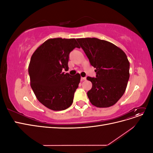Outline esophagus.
<instances>
[{
	"label": "esophagus",
	"instance_id": "34e87169",
	"mask_svg": "<svg viewBox=\"0 0 153 153\" xmlns=\"http://www.w3.org/2000/svg\"><path fill=\"white\" fill-rule=\"evenodd\" d=\"M86 80V77H82L81 78V80L82 81H84V80Z\"/></svg>",
	"mask_w": 153,
	"mask_h": 153
}]
</instances>
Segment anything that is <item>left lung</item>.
<instances>
[{
	"label": "left lung",
	"mask_w": 153,
	"mask_h": 153,
	"mask_svg": "<svg viewBox=\"0 0 153 153\" xmlns=\"http://www.w3.org/2000/svg\"><path fill=\"white\" fill-rule=\"evenodd\" d=\"M84 50L96 77L87 76L92 88L87 96L98 108L113 106L126 91L129 78V62L126 53L113 43L95 38L76 39Z\"/></svg>",
	"instance_id": "8db88e82"
}]
</instances>
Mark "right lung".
<instances>
[{
  "label": "right lung",
  "instance_id": "1",
  "mask_svg": "<svg viewBox=\"0 0 153 153\" xmlns=\"http://www.w3.org/2000/svg\"><path fill=\"white\" fill-rule=\"evenodd\" d=\"M76 47L80 48L75 38H51L32 55L28 68L31 88L39 102L50 110H64L73 103L81 77L62 70L68 68L69 54Z\"/></svg>",
  "mask_w": 153,
  "mask_h": 153
}]
</instances>
